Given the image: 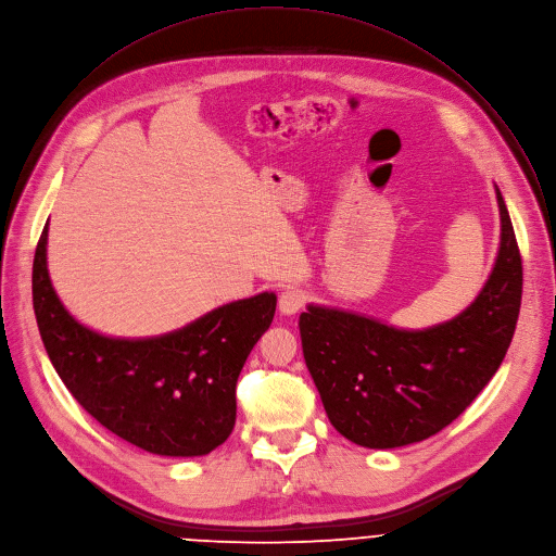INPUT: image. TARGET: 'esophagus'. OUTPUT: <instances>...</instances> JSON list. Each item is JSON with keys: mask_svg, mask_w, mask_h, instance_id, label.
Instances as JSON below:
<instances>
[{"mask_svg": "<svg viewBox=\"0 0 556 556\" xmlns=\"http://www.w3.org/2000/svg\"><path fill=\"white\" fill-rule=\"evenodd\" d=\"M306 304V295L298 289H287L280 293V300H278V306H280V313L285 315H293L298 313L302 306Z\"/></svg>", "mask_w": 556, "mask_h": 556, "instance_id": "34e87169", "label": "esophagus"}]
</instances>
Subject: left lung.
I'll return each instance as SVG.
<instances>
[{"instance_id":"left-lung-1","label":"left lung","mask_w":556,"mask_h":556,"mask_svg":"<svg viewBox=\"0 0 556 556\" xmlns=\"http://www.w3.org/2000/svg\"><path fill=\"white\" fill-rule=\"evenodd\" d=\"M502 239L480 295L425 330L308 304L300 315L306 368L328 420L355 445L392 450L456 420L497 372L521 306V256L500 188Z\"/></svg>"}]
</instances>
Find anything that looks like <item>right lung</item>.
<instances>
[{
  "instance_id": "right-lung-1",
  "label": "right lung",
  "mask_w": 556,
  "mask_h": 556,
  "mask_svg": "<svg viewBox=\"0 0 556 556\" xmlns=\"http://www.w3.org/2000/svg\"><path fill=\"white\" fill-rule=\"evenodd\" d=\"M48 226L33 265V304L48 357L102 427L157 456H205L237 420V381L276 313L258 293L149 340H114L78 324L52 289Z\"/></svg>"
}]
</instances>
